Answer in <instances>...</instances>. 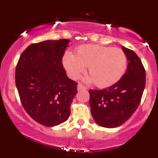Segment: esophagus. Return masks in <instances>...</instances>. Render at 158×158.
Instances as JSON below:
<instances>
[{
	"label": "esophagus",
	"mask_w": 158,
	"mask_h": 158,
	"mask_svg": "<svg viewBox=\"0 0 158 158\" xmlns=\"http://www.w3.org/2000/svg\"><path fill=\"white\" fill-rule=\"evenodd\" d=\"M77 89H78V91H81V90H85V89H86V87H85V86H84V85H82V84L79 83V84H78Z\"/></svg>",
	"instance_id": "34e87169"
}]
</instances>
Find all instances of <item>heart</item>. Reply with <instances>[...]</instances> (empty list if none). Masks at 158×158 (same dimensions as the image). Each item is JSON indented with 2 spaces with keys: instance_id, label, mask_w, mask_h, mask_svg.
<instances>
[{
  "instance_id": "b5f03b06",
  "label": "heart",
  "mask_w": 158,
  "mask_h": 158,
  "mask_svg": "<svg viewBox=\"0 0 158 158\" xmlns=\"http://www.w3.org/2000/svg\"><path fill=\"white\" fill-rule=\"evenodd\" d=\"M63 65L72 79H77L88 66L89 82L99 88L115 84L126 70L128 59L122 49L100 45H82L76 54L66 52Z\"/></svg>"
}]
</instances>
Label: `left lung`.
Segmentation results:
<instances>
[{
  "instance_id": "left-lung-1",
  "label": "left lung",
  "mask_w": 158,
  "mask_h": 158,
  "mask_svg": "<svg viewBox=\"0 0 158 158\" xmlns=\"http://www.w3.org/2000/svg\"><path fill=\"white\" fill-rule=\"evenodd\" d=\"M128 59L126 73L111 86L101 90L90 89L89 105L98 125L111 128L128 121L138 109L145 87V69L131 49L122 47Z\"/></svg>"
}]
</instances>
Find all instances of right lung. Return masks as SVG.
Here are the masks:
<instances>
[{"label":"right lung","instance_id":"1","mask_svg":"<svg viewBox=\"0 0 158 158\" xmlns=\"http://www.w3.org/2000/svg\"><path fill=\"white\" fill-rule=\"evenodd\" d=\"M69 40H46L30 45L20 56L15 82L23 109L40 125L52 127L66 122L77 93L62 59Z\"/></svg>","mask_w":158,"mask_h":158}]
</instances>
